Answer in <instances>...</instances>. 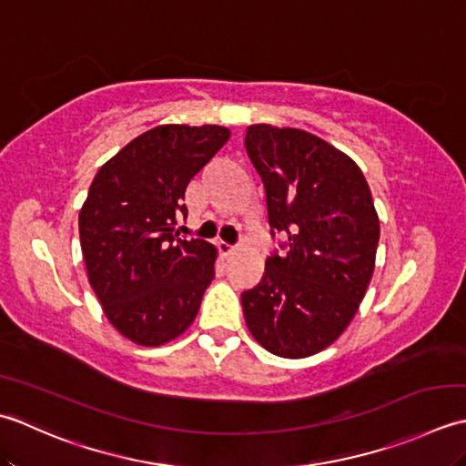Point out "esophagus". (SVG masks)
Segmentation results:
<instances>
[{"label":"esophagus","instance_id":"esophagus-1","mask_svg":"<svg viewBox=\"0 0 466 466\" xmlns=\"http://www.w3.org/2000/svg\"><path fill=\"white\" fill-rule=\"evenodd\" d=\"M217 247H219V253L223 255V258H231V255H235V251H237V247L225 243V241H219L217 243Z\"/></svg>","mask_w":466,"mask_h":466}]
</instances>
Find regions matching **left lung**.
I'll use <instances>...</instances> for the list:
<instances>
[{"mask_svg": "<svg viewBox=\"0 0 466 466\" xmlns=\"http://www.w3.org/2000/svg\"><path fill=\"white\" fill-rule=\"evenodd\" d=\"M245 148L271 229L288 237L241 293L245 324L268 352L308 358L344 334L368 291L380 239L372 193L354 160L311 132L251 125Z\"/></svg>", "mask_w": 466, "mask_h": 466, "instance_id": "obj_1", "label": "left lung"}]
</instances>
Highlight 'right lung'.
Here are the masks:
<instances>
[{
    "label": "right lung",
    "instance_id": "obj_1",
    "mask_svg": "<svg viewBox=\"0 0 466 466\" xmlns=\"http://www.w3.org/2000/svg\"><path fill=\"white\" fill-rule=\"evenodd\" d=\"M231 130L160 125L132 138L94 177L78 217L88 281L127 339L157 348L193 324L217 249L178 239L185 191Z\"/></svg>",
    "mask_w": 466,
    "mask_h": 466
}]
</instances>
